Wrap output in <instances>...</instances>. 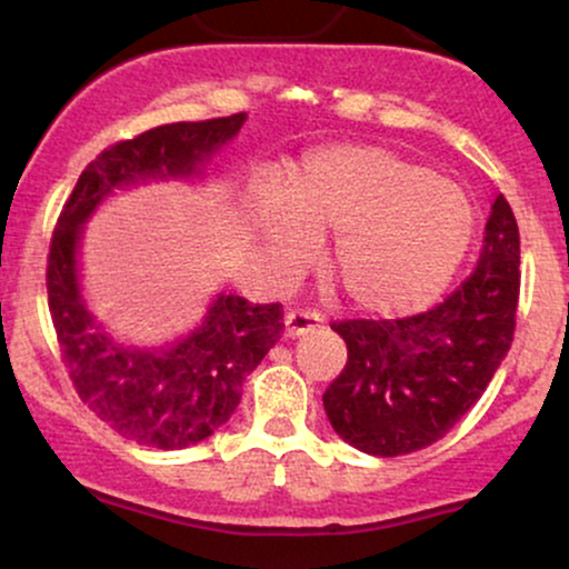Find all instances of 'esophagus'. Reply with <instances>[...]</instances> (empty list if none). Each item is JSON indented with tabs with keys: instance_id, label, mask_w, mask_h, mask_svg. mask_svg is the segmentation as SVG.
Masks as SVG:
<instances>
[{
	"instance_id": "obj_1",
	"label": "esophagus",
	"mask_w": 569,
	"mask_h": 569,
	"mask_svg": "<svg viewBox=\"0 0 569 569\" xmlns=\"http://www.w3.org/2000/svg\"><path fill=\"white\" fill-rule=\"evenodd\" d=\"M283 323H286V331H289V337H305V335H310V331H316L318 326L323 323V318L316 316V312L291 310V312H286Z\"/></svg>"
}]
</instances>
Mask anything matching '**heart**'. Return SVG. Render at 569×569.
Wrapping results in <instances>:
<instances>
[{"label": "heart", "mask_w": 569, "mask_h": 569, "mask_svg": "<svg viewBox=\"0 0 569 569\" xmlns=\"http://www.w3.org/2000/svg\"><path fill=\"white\" fill-rule=\"evenodd\" d=\"M259 243L283 270L335 232L329 270L352 305L371 316H407L443 291L473 238V202L455 181L380 147L307 152L286 194H262L251 211Z\"/></svg>", "instance_id": "heart-1"}]
</instances>
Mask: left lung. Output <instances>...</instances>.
<instances>
[{"mask_svg":"<svg viewBox=\"0 0 569 569\" xmlns=\"http://www.w3.org/2000/svg\"><path fill=\"white\" fill-rule=\"evenodd\" d=\"M519 227L498 194L476 270L433 310L398 321H339L342 375L323 393L331 428L377 457L426 449L479 401L513 342Z\"/></svg>","mask_w":569,"mask_h":569,"instance_id":"8db88e82","label":"left lung"}]
</instances>
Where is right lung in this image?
<instances>
[{"instance_id": "add662e5", "label": "right lung", "mask_w": 569, "mask_h": 569, "mask_svg": "<svg viewBox=\"0 0 569 569\" xmlns=\"http://www.w3.org/2000/svg\"><path fill=\"white\" fill-rule=\"evenodd\" d=\"M246 112L171 122L120 141L84 168L58 219L48 257V302L71 382L90 409L141 447L184 449L224 426L240 385L283 331V305L217 293L187 335L166 345L114 339L82 291L84 224L109 198L152 181L200 184L208 162L240 133Z\"/></svg>"}]
</instances>
